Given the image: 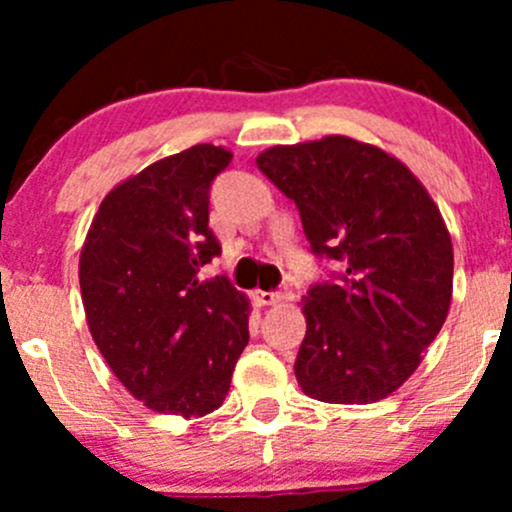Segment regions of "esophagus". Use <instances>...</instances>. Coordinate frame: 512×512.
<instances>
[{
	"label": "esophagus",
	"instance_id": "esophagus-1",
	"mask_svg": "<svg viewBox=\"0 0 512 512\" xmlns=\"http://www.w3.org/2000/svg\"><path fill=\"white\" fill-rule=\"evenodd\" d=\"M282 299H285V294L282 292H265V289H257L255 292V302L257 304H262V307H270V304H277V302H282Z\"/></svg>",
	"mask_w": 512,
	"mask_h": 512
}]
</instances>
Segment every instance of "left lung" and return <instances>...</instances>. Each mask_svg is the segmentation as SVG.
Wrapping results in <instances>:
<instances>
[{
	"instance_id": "obj_1",
	"label": "left lung",
	"mask_w": 512,
	"mask_h": 512,
	"mask_svg": "<svg viewBox=\"0 0 512 512\" xmlns=\"http://www.w3.org/2000/svg\"><path fill=\"white\" fill-rule=\"evenodd\" d=\"M257 168L297 205L309 250L344 267L302 299L299 386L327 404L384 399L451 307L453 245L436 203L401 160L347 136L275 146Z\"/></svg>"
}]
</instances>
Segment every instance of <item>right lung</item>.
Returning a JSON list of instances; mask_svg holds the SVG:
<instances>
[{"instance_id":"obj_1","label":"right lung","mask_w":512,"mask_h":512,"mask_svg":"<svg viewBox=\"0 0 512 512\" xmlns=\"http://www.w3.org/2000/svg\"><path fill=\"white\" fill-rule=\"evenodd\" d=\"M232 153L200 143L148 165L103 198L79 262L91 337L138 401L185 418L218 409L250 342V302L225 277L208 227L210 185Z\"/></svg>"}]
</instances>
